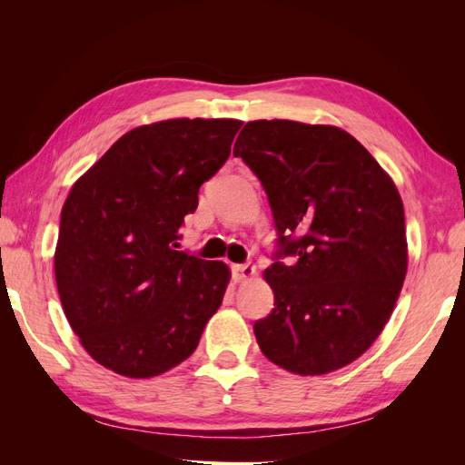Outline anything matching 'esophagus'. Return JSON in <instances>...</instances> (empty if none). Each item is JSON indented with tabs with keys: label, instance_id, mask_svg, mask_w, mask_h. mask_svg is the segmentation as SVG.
Wrapping results in <instances>:
<instances>
[{
	"label": "esophagus",
	"instance_id": "34e87169",
	"mask_svg": "<svg viewBox=\"0 0 465 465\" xmlns=\"http://www.w3.org/2000/svg\"><path fill=\"white\" fill-rule=\"evenodd\" d=\"M254 275H256V267L252 263L232 265V277H234V281H238V283H241V281L250 279V277H254Z\"/></svg>",
	"mask_w": 465,
	"mask_h": 465
}]
</instances>
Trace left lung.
I'll use <instances>...</instances> for the list:
<instances>
[{
    "instance_id": "1",
    "label": "left lung",
    "mask_w": 465,
    "mask_h": 465,
    "mask_svg": "<svg viewBox=\"0 0 465 465\" xmlns=\"http://www.w3.org/2000/svg\"><path fill=\"white\" fill-rule=\"evenodd\" d=\"M232 153L260 178L279 234L263 272L275 308L254 323L262 353L302 376L345 367L384 330L405 279L396 184L335 125L248 122Z\"/></svg>"
}]
</instances>
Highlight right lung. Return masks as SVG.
I'll list each match as a JSON object with an SVG mask.
<instances>
[{
	"label": "right lung",
	"mask_w": 465,
	"mask_h": 465,
	"mask_svg": "<svg viewBox=\"0 0 465 465\" xmlns=\"http://www.w3.org/2000/svg\"><path fill=\"white\" fill-rule=\"evenodd\" d=\"M238 120H164L122 135L69 192L54 270L69 326L103 367L151 378L186 361L231 272L178 252Z\"/></svg>",
	"instance_id": "right-lung-1"
}]
</instances>
